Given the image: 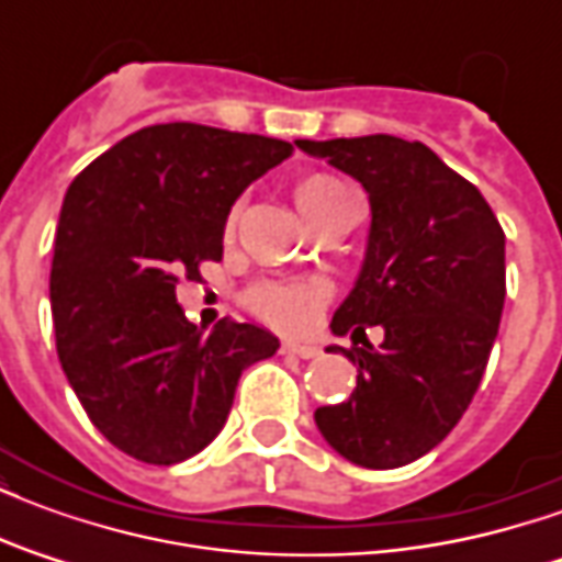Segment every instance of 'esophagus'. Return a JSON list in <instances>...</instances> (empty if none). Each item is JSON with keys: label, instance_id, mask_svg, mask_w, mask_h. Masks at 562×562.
<instances>
[{"label": "esophagus", "instance_id": "esophagus-1", "mask_svg": "<svg viewBox=\"0 0 562 562\" xmlns=\"http://www.w3.org/2000/svg\"><path fill=\"white\" fill-rule=\"evenodd\" d=\"M280 352L282 355H294V358H316L318 349L316 346H310V342H292V340H285L280 346Z\"/></svg>", "mask_w": 562, "mask_h": 562}]
</instances>
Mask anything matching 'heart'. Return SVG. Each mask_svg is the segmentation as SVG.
<instances>
[{
  "label": "heart",
  "instance_id": "1",
  "mask_svg": "<svg viewBox=\"0 0 562 562\" xmlns=\"http://www.w3.org/2000/svg\"><path fill=\"white\" fill-rule=\"evenodd\" d=\"M349 201H355L352 189L330 173H306L294 183V204L310 225L322 216H328L330 210L349 204ZM237 213H240V207H232V213H228V222H225L228 232L237 222ZM325 297H328V289L313 280L261 282L246 294V306L273 328L301 330L313 322L318 306L325 304Z\"/></svg>",
  "mask_w": 562,
  "mask_h": 562
}]
</instances>
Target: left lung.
<instances>
[{
    "instance_id": "left-lung-1",
    "label": "left lung",
    "mask_w": 562,
    "mask_h": 562,
    "mask_svg": "<svg viewBox=\"0 0 562 562\" xmlns=\"http://www.w3.org/2000/svg\"><path fill=\"white\" fill-rule=\"evenodd\" d=\"M370 195V234L355 289L330 330L379 347L340 349L358 367L349 401L318 406L334 451L367 470L406 467L460 422L482 382L506 301V234L482 192L422 140L394 135L297 140Z\"/></svg>"
}]
</instances>
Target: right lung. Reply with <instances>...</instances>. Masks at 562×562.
<instances>
[{
  "label": "right lung",
  "instance_id": "right-lung-1",
  "mask_svg": "<svg viewBox=\"0 0 562 562\" xmlns=\"http://www.w3.org/2000/svg\"><path fill=\"white\" fill-rule=\"evenodd\" d=\"M292 149L161 123L114 144L68 186L50 268L56 352L90 422L128 458L171 467L198 454L232 413L240 373L280 349L246 322L195 328L177 282L220 261L232 204Z\"/></svg>",
  "mask_w": 562,
  "mask_h": 562
}]
</instances>
